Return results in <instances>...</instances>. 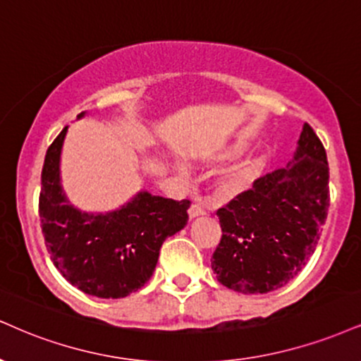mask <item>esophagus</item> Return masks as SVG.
I'll return each mask as SVG.
<instances>
[{"mask_svg":"<svg viewBox=\"0 0 361 361\" xmlns=\"http://www.w3.org/2000/svg\"><path fill=\"white\" fill-rule=\"evenodd\" d=\"M205 214H207L205 208H203L202 205H198V203H193V205L188 208L190 219H197V216H202V215H205Z\"/></svg>","mask_w":361,"mask_h":361,"instance_id":"obj_1","label":"esophagus"}]
</instances>
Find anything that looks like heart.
<instances>
[{"label": "heart", "mask_w": 361, "mask_h": 361, "mask_svg": "<svg viewBox=\"0 0 361 361\" xmlns=\"http://www.w3.org/2000/svg\"><path fill=\"white\" fill-rule=\"evenodd\" d=\"M247 149L245 142L238 141L232 146L225 147L214 154V161H232L237 159ZM267 168V156L264 153H254L245 159L238 161L233 166L225 169L219 180V193L224 198H237L240 195L250 192L257 181L262 178Z\"/></svg>", "instance_id": "b5f03b06"}]
</instances>
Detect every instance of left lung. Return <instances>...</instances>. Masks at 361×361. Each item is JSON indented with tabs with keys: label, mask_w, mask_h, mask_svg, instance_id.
Here are the masks:
<instances>
[{
	"label": "left lung",
	"mask_w": 361,
	"mask_h": 361,
	"mask_svg": "<svg viewBox=\"0 0 361 361\" xmlns=\"http://www.w3.org/2000/svg\"><path fill=\"white\" fill-rule=\"evenodd\" d=\"M326 151L310 124L302 126L294 158L216 216L222 238L212 257L220 284L244 294L282 288L306 266L329 207Z\"/></svg>",
	"instance_id": "8db88e82"
}]
</instances>
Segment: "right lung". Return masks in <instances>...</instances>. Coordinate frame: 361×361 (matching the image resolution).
<instances>
[{"label":"right lung","mask_w":361,"mask_h":361,"mask_svg":"<svg viewBox=\"0 0 361 361\" xmlns=\"http://www.w3.org/2000/svg\"><path fill=\"white\" fill-rule=\"evenodd\" d=\"M85 112L77 116L84 117ZM67 129L56 136L42 169L40 220L51 262L72 286L89 296L126 298L153 276L159 249L188 222L190 200L163 198L149 192L106 214L71 205L62 188L60 156Z\"/></svg>","instance_id":"add662e5"}]
</instances>
